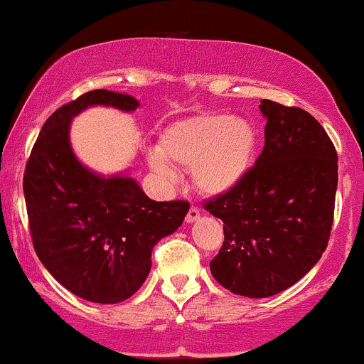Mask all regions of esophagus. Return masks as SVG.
Segmentation results:
<instances>
[{
	"label": "esophagus",
	"mask_w": 364,
	"mask_h": 364,
	"mask_svg": "<svg viewBox=\"0 0 364 364\" xmlns=\"http://www.w3.org/2000/svg\"><path fill=\"white\" fill-rule=\"evenodd\" d=\"M199 216H200L199 209L192 206V208L189 209V211H187V215H186V221H187V223H194L196 220H199Z\"/></svg>",
	"instance_id": "1"
}]
</instances>
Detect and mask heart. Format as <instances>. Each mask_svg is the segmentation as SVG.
Instances as JSON below:
<instances>
[{
  "label": "heart",
  "mask_w": 364,
  "mask_h": 364,
  "mask_svg": "<svg viewBox=\"0 0 364 364\" xmlns=\"http://www.w3.org/2000/svg\"><path fill=\"white\" fill-rule=\"evenodd\" d=\"M259 136L254 124L228 114H203L170 124L160 138V155L149 156L151 168L177 177L165 160L192 168V181L204 194H223L243 181L254 164Z\"/></svg>",
  "instance_id": "heart-1"
}]
</instances>
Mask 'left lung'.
<instances>
[{
    "label": "left lung",
    "instance_id": "1",
    "mask_svg": "<svg viewBox=\"0 0 364 364\" xmlns=\"http://www.w3.org/2000/svg\"><path fill=\"white\" fill-rule=\"evenodd\" d=\"M259 109L267 121L262 153L238 186L204 204L225 232L211 274L249 298L284 291L318 262L337 191V153L317 119L272 100Z\"/></svg>",
    "mask_w": 364,
    "mask_h": 364
}]
</instances>
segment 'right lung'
Masks as SVG:
<instances>
[{"instance_id": "right-lung-1", "label": "right lung", "mask_w": 364, "mask_h": 364, "mask_svg": "<svg viewBox=\"0 0 364 364\" xmlns=\"http://www.w3.org/2000/svg\"><path fill=\"white\" fill-rule=\"evenodd\" d=\"M92 105L132 112L139 102L93 90L59 107L30 153L23 194L33 249L47 271L76 296L112 305L143 286L153 247L182 225L189 203H158L129 175L104 177L81 165L70 124Z\"/></svg>"}]
</instances>
